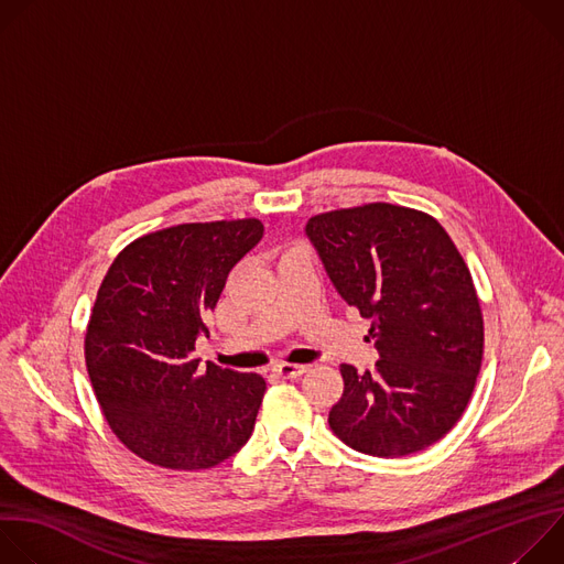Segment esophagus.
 I'll return each instance as SVG.
<instances>
[{"label": "esophagus", "instance_id": "34e87169", "mask_svg": "<svg viewBox=\"0 0 564 564\" xmlns=\"http://www.w3.org/2000/svg\"><path fill=\"white\" fill-rule=\"evenodd\" d=\"M310 366H303V364H279L274 366V372L279 377H285V379H294V377H301L303 372H307Z\"/></svg>", "mask_w": 564, "mask_h": 564}]
</instances>
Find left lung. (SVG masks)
<instances>
[{
	"label": "left lung",
	"instance_id": "1",
	"mask_svg": "<svg viewBox=\"0 0 564 564\" xmlns=\"http://www.w3.org/2000/svg\"><path fill=\"white\" fill-rule=\"evenodd\" d=\"M305 231L346 303L372 321L379 352L366 372L341 364L333 433L377 457L424 451L462 417L485 355L468 265L431 214L404 205L324 212Z\"/></svg>",
	"mask_w": 564,
	"mask_h": 564
}]
</instances>
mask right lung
Listing matches in <instances>:
<instances>
[{
  "label": "right lung",
  "instance_id": "1",
  "mask_svg": "<svg viewBox=\"0 0 564 564\" xmlns=\"http://www.w3.org/2000/svg\"><path fill=\"white\" fill-rule=\"evenodd\" d=\"M263 236L259 218L183 223L113 259L85 335V361L113 435L172 470L212 468L243 446L265 392L257 372L194 359L225 279Z\"/></svg>",
  "mask_w": 564,
  "mask_h": 564
}]
</instances>
